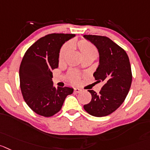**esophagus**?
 Returning a JSON list of instances; mask_svg holds the SVG:
<instances>
[{
  "label": "esophagus",
  "instance_id": "obj_1",
  "mask_svg": "<svg viewBox=\"0 0 150 150\" xmlns=\"http://www.w3.org/2000/svg\"><path fill=\"white\" fill-rule=\"evenodd\" d=\"M74 93H80L81 91H82V90L79 89V88H74Z\"/></svg>",
  "mask_w": 150,
  "mask_h": 150
}]
</instances>
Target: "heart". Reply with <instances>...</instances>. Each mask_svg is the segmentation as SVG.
Listing matches in <instances>:
<instances>
[{
  "mask_svg": "<svg viewBox=\"0 0 150 150\" xmlns=\"http://www.w3.org/2000/svg\"><path fill=\"white\" fill-rule=\"evenodd\" d=\"M76 45H77L78 48L81 52V54L83 57L86 56H93L96 57V56L98 55V50L96 47L87 40H81L78 41ZM68 50H69V46L67 44L62 47L59 54V61H62L65 59L68 52ZM68 78L71 82L76 83V82H79V79H80V74H78L76 71H70L69 74H68Z\"/></svg>",
  "mask_w": 150,
  "mask_h": 150,
  "instance_id": "obj_1",
  "label": "heart"
}]
</instances>
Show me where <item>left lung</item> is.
I'll return each mask as SVG.
<instances>
[{"label": "left lung", "instance_id": "8db88e82", "mask_svg": "<svg viewBox=\"0 0 150 150\" xmlns=\"http://www.w3.org/2000/svg\"><path fill=\"white\" fill-rule=\"evenodd\" d=\"M97 47L99 65L93 76L104 83L99 93L89 90L91 102L84 109L91 115L106 116L117 110L126 99L132 83V71L126 51L105 36L84 35Z\"/></svg>", "mask_w": 150, "mask_h": 150}]
</instances>
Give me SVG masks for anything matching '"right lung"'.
I'll return each instance as SVG.
<instances>
[{
    "mask_svg": "<svg viewBox=\"0 0 150 150\" xmlns=\"http://www.w3.org/2000/svg\"><path fill=\"white\" fill-rule=\"evenodd\" d=\"M74 34L53 33L37 40L25 51L20 65V86L25 103L42 116L51 117L62 108L74 89L53 86L51 71L57 68L59 52Z\"/></svg>",
    "mask_w": 150,
    "mask_h": 150,
    "instance_id": "obj_1",
    "label": "right lung"
}]
</instances>
